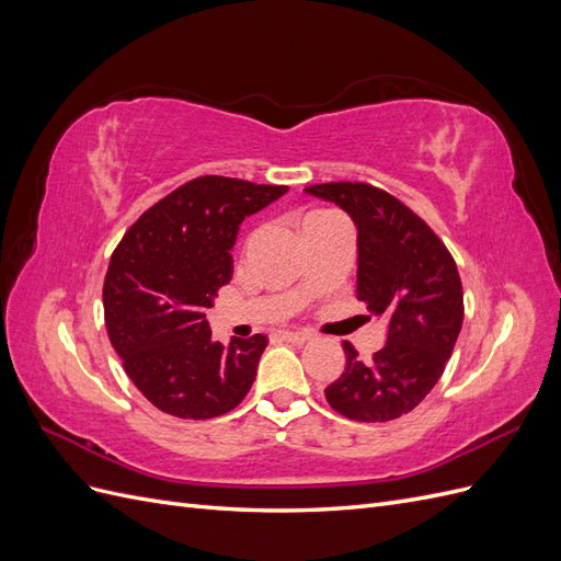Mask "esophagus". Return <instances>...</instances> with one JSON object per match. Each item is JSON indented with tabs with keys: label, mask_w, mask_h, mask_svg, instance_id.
Returning a JSON list of instances; mask_svg holds the SVG:
<instances>
[{
	"label": "esophagus",
	"mask_w": 561,
	"mask_h": 561,
	"mask_svg": "<svg viewBox=\"0 0 561 561\" xmlns=\"http://www.w3.org/2000/svg\"><path fill=\"white\" fill-rule=\"evenodd\" d=\"M278 336L283 339V342H290V344H307V342H311L313 339V334L311 332H307V330H278Z\"/></svg>",
	"instance_id": "34e87169"
}]
</instances>
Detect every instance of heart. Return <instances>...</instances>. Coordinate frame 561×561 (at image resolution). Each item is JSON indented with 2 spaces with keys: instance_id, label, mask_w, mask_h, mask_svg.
<instances>
[{
  "instance_id": "obj_1",
  "label": "heart",
  "mask_w": 561,
  "mask_h": 561,
  "mask_svg": "<svg viewBox=\"0 0 561 561\" xmlns=\"http://www.w3.org/2000/svg\"><path fill=\"white\" fill-rule=\"evenodd\" d=\"M330 217H336V215H332V213H322V210H318V213H311V215L304 217L301 227H304V225H311V222H318V219H330Z\"/></svg>"
}]
</instances>
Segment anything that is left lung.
<instances>
[{"label": "left lung", "instance_id": "left-lung-1", "mask_svg": "<svg viewBox=\"0 0 561 561\" xmlns=\"http://www.w3.org/2000/svg\"><path fill=\"white\" fill-rule=\"evenodd\" d=\"M358 229V299L388 318L381 351L363 360L344 342L346 369L325 388L334 412L351 421H393L426 398L451 358L463 325V287L456 262L423 219L365 182L311 184Z\"/></svg>", "mask_w": 561, "mask_h": 561}]
</instances>
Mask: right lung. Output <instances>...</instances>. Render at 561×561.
Returning <instances> with one entry per match:
<instances>
[{
    "instance_id": "1",
    "label": "right lung",
    "mask_w": 561,
    "mask_h": 561,
    "mask_svg": "<svg viewBox=\"0 0 561 561\" xmlns=\"http://www.w3.org/2000/svg\"><path fill=\"white\" fill-rule=\"evenodd\" d=\"M287 192L203 175L140 215L116 245L103 285L105 325L126 375L161 412L215 419L248 396L264 334L213 342L206 309L231 280V248L248 215Z\"/></svg>"
}]
</instances>
